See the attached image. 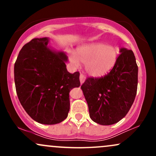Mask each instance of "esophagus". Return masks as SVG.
I'll list each match as a JSON object with an SVG mask.
<instances>
[{
    "label": "esophagus",
    "mask_w": 156,
    "mask_h": 156,
    "mask_svg": "<svg viewBox=\"0 0 156 156\" xmlns=\"http://www.w3.org/2000/svg\"><path fill=\"white\" fill-rule=\"evenodd\" d=\"M86 80V77L84 76V75L80 74V84H83L84 83V81Z\"/></svg>",
    "instance_id": "34e87169"
}]
</instances>
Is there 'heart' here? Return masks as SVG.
<instances>
[{"mask_svg":"<svg viewBox=\"0 0 156 156\" xmlns=\"http://www.w3.org/2000/svg\"><path fill=\"white\" fill-rule=\"evenodd\" d=\"M119 49L116 46L94 42L80 46L77 54L69 53V60L75 66L80 62L85 64L86 71L90 76L102 77L108 73L117 62Z\"/></svg>","mask_w":156,"mask_h":156,"instance_id":"obj_1","label":"heart"}]
</instances>
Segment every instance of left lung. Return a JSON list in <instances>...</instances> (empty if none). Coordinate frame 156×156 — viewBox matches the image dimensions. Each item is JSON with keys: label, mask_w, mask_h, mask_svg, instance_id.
Returning a JSON list of instances; mask_svg holds the SVG:
<instances>
[{"label": "left lung", "mask_w": 156, "mask_h": 156, "mask_svg": "<svg viewBox=\"0 0 156 156\" xmlns=\"http://www.w3.org/2000/svg\"><path fill=\"white\" fill-rule=\"evenodd\" d=\"M110 73L100 78H89L81 89L92 121L102 125L115 124L125 117L137 92L138 66L133 52L125 48Z\"/></svg>", "instance_id": "obj_1"}]
</instances>
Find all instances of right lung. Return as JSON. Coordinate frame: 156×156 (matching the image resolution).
<instances>
[{"mask_svg":"<svg viewBox=\"0 0 156 156\" xmlns=\"http://www.w3.org/2000/svg\"><path fill=\"white\" fill-rule=\"evenodd\" d=\"M48 37L25 44L15 64V83L21 105L34 120L55 125L67 117L69 92L80 87L78 72L67 71L68 57L48 45Z\"/></svg>","mask_w":156,"mask_h":156,"instance_id":"1","label":"right lung"}]
</instances>
